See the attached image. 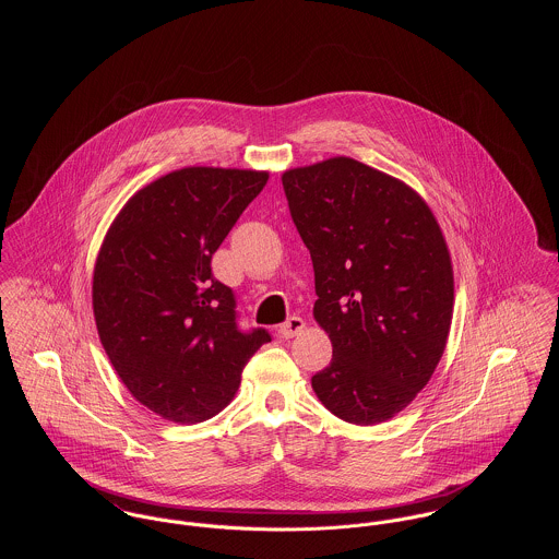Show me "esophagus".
<instances>
[{"instance_id":"esophagus-1","label":"esophagus","mask_w":559,"mask_h":559,"mask_svg":"<svg viewBox=\"0 0 559 559\" xmlns=\"http://www.w3.org/2000/svg\"><path fill=\"white\" fill-rule=\"evenodd\" d=\"M304 329H306V320L301 319V317H290L286 322H282V324H280L277 333H280L282 337H286V340H288V337L299 335Z\"/></svg>"}]
</instances>
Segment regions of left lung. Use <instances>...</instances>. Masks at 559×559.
<instances>
[{
	"label": "left lung",
	"mask_w": 559,
	"mask_h": 559,
	"mask_svg": "<svg viewBox=\"0 0 559 559\" xmlns=\"http://www.w3.org/2000/svg\"><path fill=\"white\" fill-rule=\"evenodd\" d=\"M282 185L314 264V319L333 346L312 388L344 421H388L445 350L454 271L443 233L417 191L350 157L288 169Z\"/></svg>",
	"instance_id": "8db88e82"
}]
</instances>
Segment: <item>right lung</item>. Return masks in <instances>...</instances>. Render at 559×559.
<instances>
[{"mask_svg": "<svg viewBox=\"0 0 559 559\" xmlns=\"http://www.w3.org/2000/svg\"><path fill=\"white\" fill-rule=\"evenodd\" d=\"M269 171L182 167L140 189L109 226L94 264L100 344L131 396L176 424L235 399L240 372L271 335L240 331L233 288L211 258Z\"/></svg>", "mask_w": 559, "mask_h": 559, "instance_id": "1", "label": "right lung"}]
</instances>
